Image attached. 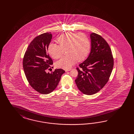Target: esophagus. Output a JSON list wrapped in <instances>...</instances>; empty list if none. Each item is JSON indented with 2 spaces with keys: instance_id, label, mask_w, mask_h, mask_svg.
<instances>
[{
  "instance_id": "obj_1",
  "label": "esophagus",
  "mask_w": 134,
  "mask_h": 134,
  "mask_svg": "<svg viewBox=\"0 0 134 134\" xmlns=\"http://www.w3.org/2000/svg\"><path fill=\"white\" fill-rule=\"evenodd\" d=\"M71 70V69H68V70H65V71H66V72H68V71H70Z\"/></svg>"
}]
</instances>
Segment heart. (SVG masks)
I'll list each match as a JSON object with an SVG mask.
<instances>
[{
    "label": "heart",
    "instance_id": "1",
    "mask_svg": "<svg viewBox=\"0 0 134 134\" xmlns=\"http://www.w3.org/2000/svg\"><path fill=\"white\" fill-rule=\"evenodd\" d=\"M60 46L51 43L48 47V53L53 59L59 58L62 54V49L67 48L68 54L56 63L58 68L69 69L77 61L84 60L88 55L90 43L88 38L81 33L67 32L57 38Z\"/></svg>",
    "mask_w": 134,
    "mask_h": 134
}]
</instances>
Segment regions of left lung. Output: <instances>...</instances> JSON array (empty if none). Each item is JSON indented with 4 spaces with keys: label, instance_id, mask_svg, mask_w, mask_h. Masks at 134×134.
I'll use <instances>...</instances> for the list:
<instances>
[{
    "label": "left lung",
    "instance_id": "1",
    "mask_svg": "<svg viewBox=\"0 0 134 134\" xmlns=\"http://www.w3.org/2000/svg\"><path fill=\"white\" fill-rule=\"evenodd\" d=\"M91 50L87 58L77 68L75 82L82 93H96L109 81L114 67V59L109 45L100 35L90 34Z\"/></svg>",
    "mask_w": 134,
    "mask_h": 134
}]
</instances>
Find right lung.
Listing matches in <instances>:
<instances>
[{"instance_id": "obj_1", "label": "right lung", "mask_w": 134, "mask_h": 134, "mask_svg": "<svg viewBox=\"0 0 134 134\" xmlns=\"http://www.w3.org/2000/svg\"><path fill=\"white\" fill-rule=\"evenodd\" d=\"M52 39L51 32L42 34L30 43L23 59V68L29 83L33 89L43 94L50 93L56 88L65 71L56 69L51 73L46 70L53 64L48 54Z\"/></svg>"}]
</instances>
